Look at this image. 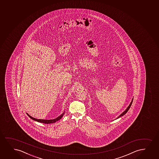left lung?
<instances>
[{"label":"left lung","mask_w":159,"mask_h":159,"mask_svg":"<svg viewBox=\"0 0 159 159\" xmlns=\"http://www.w3.org/2000/svg\"><path fill=\"white\" fill-rule=\"evenodd\" d=\"M133 98H132V100L131 102L130 103V104H129V106H128V107L127 108V109H126V110H125V111H124L122 113V114H120V116H118V117L116 118V120L118 119V118L120 117H122V116H123V115H125V114L126 113V112L128 111V110H129V108H130L131 106L132 103V102H133Z\"/></svg>","instance_id":"8db88e82"}]
</instances>
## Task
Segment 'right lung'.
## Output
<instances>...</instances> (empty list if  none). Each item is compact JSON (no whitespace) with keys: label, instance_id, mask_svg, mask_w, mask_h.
I'll list each match as a JSON object with an SVG mask.
<instances>
[{"label":"right lung","instance_id":"1","mask_svg":"<svg viewBox=\"0 0 159 159\" xmlns=\"http://www.w3.org/2000/svg\"><path fill=\"white\" fill-rule=\"evenodd\" d=\"M64 112L65 111L63 112V114H61L60 116H58V117L56 118H55V119H53V120H39V119H36V118H35L33 117H31V116H30L29 114H27L28 116H29L31 119L32 120H35V121H37L38 122H40V123H42L44 124H51L53 123H55V122H57L58 120H61V118L63 117V115H64Z\"/></svg>","mask_w":159,"mask_h":159}]
</instances>
